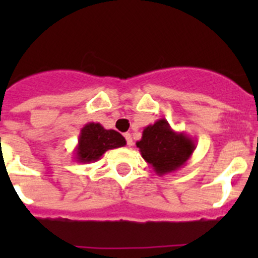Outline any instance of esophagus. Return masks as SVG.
I'll use <instances>...</instances> for the list:
<instances>
[{
  "mask_svg": "<svg viewBox=\"0 0 258 258\" xmlns=\"http://www.w3.org/2000/svg\"><path fill=\"white\" fill-rule=\"evenodd\" d=\"M124 139H126L127 145H128V146H132V145H134V141H132V136H131V134H128V132H127V134H124Z\"/></svg>",
  "mask_w": 258,
  "mask_h": 258,
  "instance_id": "1",
  "label": "esophagus"
}]
</instances>
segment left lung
<instances>
[{
    "instance_id": "obj_1",
    "label": "left lung",
    "mask_w": 258,
    "mask_h": 258,
    "mask_svg": "<svg viewBox=\"0 0 258 258\" xmlns=\"http://www.w3.org/2000/svg\"><path fill=\"white\" fill-rule=\"evenodd\" d=\"M136 146L156 175L163 176L186 165L196 150V141L186 132L175 131L166 118H160L145 127Z\"/></svg>"
}]
</instances>
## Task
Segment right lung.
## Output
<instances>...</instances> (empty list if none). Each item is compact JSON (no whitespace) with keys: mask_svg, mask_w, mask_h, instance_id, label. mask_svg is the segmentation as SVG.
I'll list each match as a JSON object with an SVG mask.
<instances>
[{"mask_svg":"<svg viewBox=\"0 0 258 258\" xmlns=\"http://www.w3.org/2000/svg\"><path fill=\"white\" fill-rule=\"evenodd\" d=\"M126 140L114 130H106L98 122H88L81 128L79 144L75 147V161L80 163L96 162L103 153L123 147Z\"/></svg>","mask_w":258,"mask_h":258,"instance_id":"obj_1","label":"right lung"}]
</instances>
